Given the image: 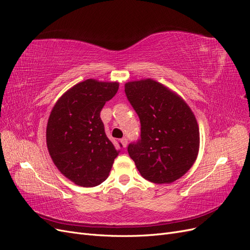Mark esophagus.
I'll return each mask as SVG.
<instances>
[{"label":"esophagus","instance_id":"34e87169","mask_svg":"<svg viewBox=\"0 0 250 250\" xmlns=\"http://www.w3.org/2000/svg\"><path fill=\"white\" fill-rule=\"evenodd\" d=\"M121 144H122V146H123L124 148H126V147H127V144H128L127 139H126V138H123L122 140H121Z\"/></svg>","mask_w":250,"mask_h":250}]
</instances>
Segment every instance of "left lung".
Masks as SVG:
<instances>
[{
  "label": "left lung",
  "mask_w": 250,
  "mask_h": 250,
  "mask_svg": "<svg viewBox=\"0 0 250 250\" xmlns=\"http://www.w3.org/2000/svg\"><path fill=\"white\" fill-rule=\"evenodd\" d=\"M125 94L141 122V138L127 148L141 175L154 184L185 175L199 150V128L188 105L152 79L127 82Z\"/></svg>",
  "instance_id": "obj_1"
}]
</instances>
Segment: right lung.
Instances as JSON below:
<instances>
[{
  "label": "right lung",
  "instance_id": "obj_1",
  "mask_svg": "<svg viewBox=\"0 0 250 250\" xmlns=\"http://www.w3.org/2000/svg\"><path fill=\"white\" fill-rule=\"evenodd\" d=\"M118 89V82L87 79L65 92L50 113L49 153L57 169L78 186L102 184L120 152L106 137L100 118Z\"/></svg>",
  "mask_w": 250,
  "mask_h": 250
}]
</instances>
